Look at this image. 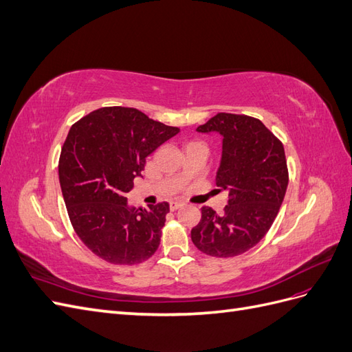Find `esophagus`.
Masks as SVG:
<instances>
[{
  "mask_svg": "<svg viewBox=\"0 0 352 352\" xmlns=\"http://www.w3.org/2000/svg\"><path fill=\"white\" fill-rule=\"evenodd\" d=\"M185 204H184V202H172V204H170V210H172V211H176V210H179V208H182Z\"/></svg>",
  "mask_w": 352,
  "mask_h": 352,
  "instance_id": "1",
  "label": "esophagus"
}]
</instances>
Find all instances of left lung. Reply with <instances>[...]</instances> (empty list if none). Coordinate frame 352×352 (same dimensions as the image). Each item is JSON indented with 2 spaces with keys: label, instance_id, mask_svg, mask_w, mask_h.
I'll return each instance as SVG.
<instances>
[{
  "label": "left lung",
  "instance_id": "1",
  "mask_svg": "<svg viewBox=\"0 0 352 352\" xmlns=\"http://www.w3.org/2000/svg\"><path fill=\"white\" fill-rule=\"evenodd\" d=\"M197 131L223 138L216 185L228 190L229 201L223 214L202 207L190 239L211 257H236L255 247L278 216L289 180L283 144L243 114L219 113Z\"/></svg>",
  "mask_w": 352,
  "mask_h": 352
}]
</instances>
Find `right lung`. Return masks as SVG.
Here are the masks:
<instances>
[{
  "instance_id": "1",
  "label": "right lung",
  "mask_w": 352,
  "mask_h": 352,
  "mask_svg": "<svg viewBox=\"0 0 352 352\" xmlns=\"http://www.w3.org/2000/svg\"><path fill=\"white\" fill-rule=\"evenodd\" d=\"M179 133L129 107H102L74 123L61 148L58 177L76 235L100 258L132 265L154 255L167 202L127 206L146 157Z\"/></svg>"
}]
</instances>
